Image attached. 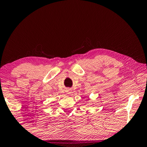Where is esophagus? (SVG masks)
<instances>
[{
    "label": "esophagus",
    "instance_id": "obj_1",
    "mask_svg": "<svg viewBox=\"0 0 147 147\" xmlns=\"http://www.w3.org/2000/svg\"><path fill=\"white\" fill-rule=\"evenodd\" d=\"M66 92H67V94H70L71 93V90L67 89V90H66Z\"/></svg>",
    "mask_w": 147,
    "mask_h": 147
}]
</instances>
